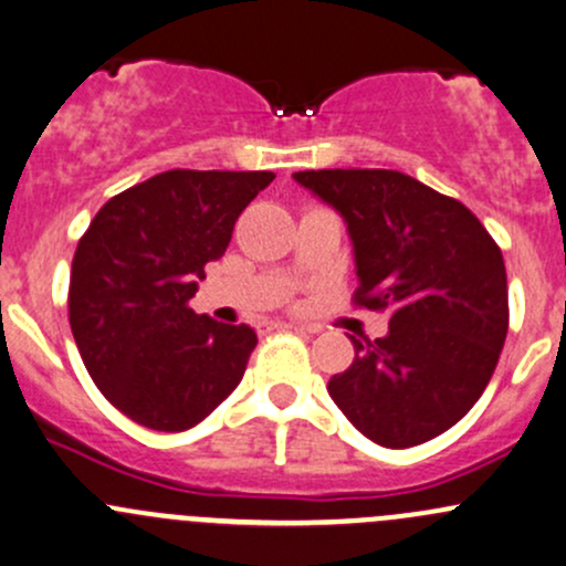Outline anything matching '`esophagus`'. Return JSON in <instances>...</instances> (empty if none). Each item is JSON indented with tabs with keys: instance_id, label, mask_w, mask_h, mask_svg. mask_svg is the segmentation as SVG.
<instances>
[{
	"instance_id": "esophagus-1",
	"label": "esophagus",
	"mask_w": 566,
	"mask_h": 566,
	"mask_svg": "<svg viewBox=\"0 0 566 566\" xmlns=\"http://www.w3.org/2000/svg\"><path fill=\"white\" fill-rule=\"evenodd\" d=\"M279 328H295V325L293 323H282V319H265V323H258V331L260 333L279 331Z\"/></svg>"
}]
</instances>
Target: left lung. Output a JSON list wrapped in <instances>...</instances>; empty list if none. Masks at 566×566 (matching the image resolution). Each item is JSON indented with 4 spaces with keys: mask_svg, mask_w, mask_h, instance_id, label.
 Wrapping results in <instances>:
<instances>
[{
    "mask_svg": "<svg viewBox=\"0 0 566 566\" xmlns=\"http://www.w3.org/2000/svg\"><path fill=\"white\" fill-rule=\"evenodd\" d=\"M301 187L347 222L355 306L388 312V336L355 338L331 398L363 437L415 448L483 396L507 338V271L480 219L398 170H303Z\"/></svg>",
    "mask_w": 566,
    "mask_h": 566,
    "instance_id": "left-lung-1",
    "label": "left lung"
}]
</instances>
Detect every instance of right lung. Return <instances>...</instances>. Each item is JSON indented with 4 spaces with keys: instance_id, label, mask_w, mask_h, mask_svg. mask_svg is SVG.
Wrapping results in <instances>:
<instances>
[{
    "instance_id": "add662e5",
    "label": "right lung",
    "mask_w": 566,
    "mask_h": 566,
    "mask_svg": "<svg viewBox=\"0 0 566 566\" xmlns=\"http://www.w3.org/2000/svg\"><path fill=\"white\" fill-rule=\"evenodd\" d=\"M271 170H165L124 189L83 233L70 328L103 396L154 431H187L241 382L258 333L195 314L189 298Z\"/></svg>"
}]
</instances>
